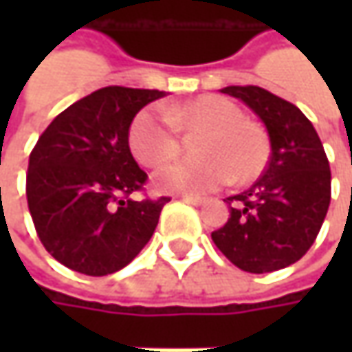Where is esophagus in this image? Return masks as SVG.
<instances>
[{"label":"esophagus","instance_id":"obj_1","mask_svg":"<svg viewBox=\"0 0 352 352\" xmlns=\"http://www.w3.org/2000/svg\"><path fill=\"white\" fill-rule=\"evenodd\" d=\"M182 201H186V204H190V206H201L204 204V199L201 197H188V196H184L180 197Z\"/></svg>","mask_w":352,"mask_h":352}]
</instances>
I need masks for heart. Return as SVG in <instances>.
Returning a JSON list of instances; mask_svg holds the SVG:
<instances>
[{"label":"heart","instance_id":"b5f03b06","mask_svg":"<svg viewBox=\"0 0 352 352\" xmlns=\"http://www.w3.org/2000/svg\"><path fill=\"white\" fill-rule=\"evenodd\" d=\"M204 131L197 155L201 162H176L155 174L156 190L176 196H204L233 180H256L270 158L263 129L247 121L245 111L225 96H201L168 109L144 107L133 117L129 146L146 168L170 162L180 151L178 129Z\"/></svg>","mask_w":352,"mask_h":352}]
</instances>
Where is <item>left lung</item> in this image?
<instances>
[{
    "label": "left lung",
    "mask_w": 352,
    "mask_h": 352,
    "mask_svg": "<svg viewBox=\"0 0 352 352\" xmlns=\"http://www.w3.org/2000/svg\"><path fill=\"white\" fill-rule=\"evenodd\" d=\"M263 119L270 160L249 190L227 197L231 217L213 231L215 247L245 272L264 274L298 263L314 245L331 201V170L311 121L258 86H227Z\"/></svg>",
    "instance_id": "1"
}]
</instances>
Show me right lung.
I'll return each instance as SVG.
<instances>
[{
  "label": "right lung",
  "instance_id": "obj_1",
  "mask_svg": "<svg viewBox=\"0 0 352 352\" xmlns=\"http://www.w3.org/2000/svg\"><path fill=\"white\" fill-rule=\"evenodd\" d=\"M158 89L107 86L72 103L29 156L27 204L45 249L70 270L107 276L155 233L170 197L131 199L146 172L129 148V127Z\"/></svg>",
  "mask_w": 352,
  "mask_h": 352
}]
</instances>
